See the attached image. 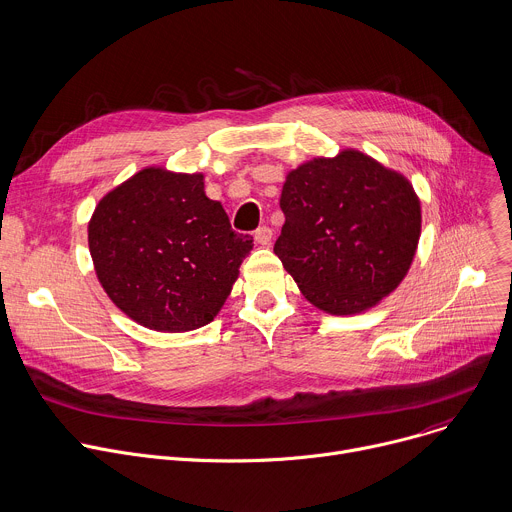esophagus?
<instances>
[{"label":"esophagus","mask_w":512,"mask_h":512,"mask_svg":"<svg viewBox=\"0 0 512 512\" xmlns=\"http://www.w3.org/2000/svg\"><path fill=\"white\" fill-rule=\"evenodd\" d=\"M254 240H256V244H260V246H268L270 240H272V230H270L268 226L258 228V230L254 232Z\"/></svg>","instance_id":"esophagus-1"}]
</instances>
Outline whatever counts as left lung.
<instances>
[{
	"label": "left lung",
	"mask_w": 512,
	"mask_h": 512,
	"mask_svg": "<svg viewBox=\"0 0 512 512\" xmlns=\"http://www.w3.org/2000/svg\"><path fill=\"white\" fill-rule=\"evenodd\" d=\"M284 226L274 244L304 298L331 315H355L393 292L412 266L420 199L403 175L347 149L286 175Z\"/></svg>",
	"instance_id": "1"
}]
</instances>
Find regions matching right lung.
I'll use <instances>...</instances> for the list:
<instances>
[{"mask_svg":"<svg viewBox=\"0 0 512 512\" xmlns=\"http://www.w3.org/2000/svg\"><path fill=\"white\" fill-rule=\"evenodd\" d=\"M252 238L236 234L201 173L147 167L98 201L88 248L98 282L119 309L155 331L214 321Z\"/></svg>","mask_w":512,"mask_h":512,"instance_id":"obj_1","label":"right lung"}]
</instances>
